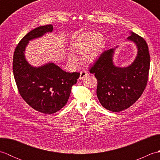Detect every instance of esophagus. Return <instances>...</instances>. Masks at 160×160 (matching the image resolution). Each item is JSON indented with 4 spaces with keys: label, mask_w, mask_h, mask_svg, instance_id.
Listing matches in <instances>:
<instances>
[{
    "label": "esophagus",
    "mask_w": 160,
    "mask_h": 160,
    "mask_svg": "<svg viewBox=\"0 0 160 160\" xmlns=\"http://www.w3.org/2000/svg\"><path fill=\"white\" fill-rule=\"evenodd\" d=\"M88 76V73L86 71H82L80 72V79H83V78H85L86 76Z\"/></svg>",
    "instance_id": "esophagus-1"
}]
</instances>
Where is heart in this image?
Instances as JSON below:
<instances>
[{"label": "heart", "instance_id": "b5f03b06", "mask_svg": "<svg viewBox=\"0 0 160 160\" xmlns=\"http://www.w3.org/2000/svg\"><path fill=\"white\" fill-rule=\"evenodd\" d=\"M104 46V39L99 32H89L79 36L71 44L72 52L83 55L84 59L87 62H93L96 60L102 51ZM68 61L75 64L77 63V58L73 54L68 55Z\"/></svg>", "mask_w": 160, "mask_h": 160}]
</instances>
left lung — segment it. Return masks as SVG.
<instances>
[{
    "instance_id": "8db88e82",
    "label": "left lung",
    "mask_w": 160,
    "mask_h": 160,
    "mask_svg": "<svg viewBox=\"0 0 160 160\" xmlns=\"http://www.w3.org/2000/svg\"><path fill=\"white\" fill-rule=\"evenodd\" d=\"M127 40L138 48L137 56L130 65H115L114 48L102 53L89 69L98 80L97 96L100 104L113 112L122 111L133 104L144 92L148 81L150 54L147 43L133 32Z\"/></svg>"
}]
</instances>
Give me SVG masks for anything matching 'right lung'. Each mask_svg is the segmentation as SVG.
<instances>
[{
    "instance_id": "right-lung-1",
    "label": "right lung",
    "mask_w": 160,
    "mask_h": 160,
    "mask_svg": "<svg viewBox=\"0 0 160 160\" xmlns=\"http://www.w3.org/2000/svg\"><path fill=\"white\" fill-rule=\"evenodd\" d=\"M52 25L38 27L29 32L16 46L13 58V73L19 93L33 109L52 114L65 106L71 87L80 77L78 72L63 71L53 62L34 67L28 63L25 51L29 41L52 32Z\"/></svg>"
}]
</instances>
